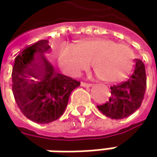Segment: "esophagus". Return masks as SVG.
I'll list each match as a JSON object with an SVG mask.
<instances>
[{
	"mask_svg": "<svg viewBox=\"0 0 157 157\" xmlns=\"http://www.w3.org/2000/svg\"><path fill=\"white\" fill-rule=\"evenodd\" d=\"M81 85H82V86H83V87H90V86H92L93 84H92V83H90V82H81Z\"/></svg>",
	"mask_w": 157,
	"mask_h": 157,
	"instance_id": "esophagus-1",
	"label": "esophagus"
}]
</instances>
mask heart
I'll use <instances>...</instances> for the list:
<instances>
[{
	"label": "heart",
	"instance_id": "1",
	"mask_svg": "<svg viewBox=\"0 0 157 157\" xmlns=\"http://www.w3.org/2000/svg\"><path fill=\"white\" fill-rule=\"evenodd\" d=\"M135 53L125 43H116L109 38H94L80 41L62 48L59 63L63 70L75 76L89 69V63L96 77L105 82H117L126 78L134 67Z\"/></svg>",
	"mask_w": 157,
	"mask_h": 157
}]
</instances>
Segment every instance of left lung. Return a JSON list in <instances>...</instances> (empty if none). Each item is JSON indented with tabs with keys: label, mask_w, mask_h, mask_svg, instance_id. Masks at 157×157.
Wrapping results in <instances>:
<instances>
[{
	"label": "left lung",
	"mask_w": 157,
	"mask_h": 157,
	"mask_svg": "<svg viewBox=\"0 0 157 157\" xmlns=\"http://www.w3.org/2000/svg\"><path fill=\"white\" fill-rule=\"evenodd\" d=\"M111 88L109 100L97 105L105 116L123 119L134 113L141 105L146 89L145 67L140 59H136L134 70L129 79Z\"/></svg>",
	"instance_id": "1"
}]
</instances>
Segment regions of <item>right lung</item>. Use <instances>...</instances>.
I'll list each match as a JSON object with an SVG mask.
<instances>
[{"label": "right lung", "instance_id": "add662e5", "mask_svg": "<svg viewBox=\"0 0 157 157\" xmlns=\"http://www.w3.org/2000/svg\"><path fill=\"white\" fill-rule=\"evenodd\" d=\"M48 43L41 40L20 51L12 72V89L18 107L38 124L60 118L72 91L80 85L77 80L59 74L47 56L51 50Z\"/></svg>", "mask_w": 157, "mask_h": 157}]
</instances>
